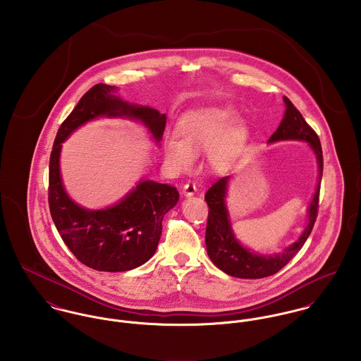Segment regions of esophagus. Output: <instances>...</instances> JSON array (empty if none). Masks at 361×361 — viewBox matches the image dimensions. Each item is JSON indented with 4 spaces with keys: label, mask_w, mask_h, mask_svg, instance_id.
<instances>
[{
    "label": "esophagus",
    "mask_w": 361,
    "mask_h": 361,
    "mask_svg": "<svg viewBox=\"0 0 361 361\" xmlns=\"http://www.w3.org/2000/svg\"><path fill=\"white\" fill-rule=\"evenodd\" d=\"M196 192H197V188H196V185H195L193 182H188V183H185L183 188H182V193H183L185 196H193Z\"/></svg>",
    "instance_id": "esophagus-1"
}]
</instances>
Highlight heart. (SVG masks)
Listing matches in <instances>:
<instances>
[{"instance_id": "obj_1", "label": "heart", "mask_w": 361, "mask_h": 361, "mask_svg": "<svg viewBox=\"0 0 361 361\" xmlns=\"http://www.w3.org/2000/svg\"><path fill=\"white\" fill-rule=\"evenodd\" d=\"M178 135H168L162 150L175 171H188L197 158V149L207 146V161L216 171L232 166L243 154L247 123L236 118L232 106L208 105L186 112L176 125Z\"/></svg>"}]
</instances>
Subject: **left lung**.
I'll list each match as a JSON object with an SVG mask.
<instances>
[{
    "mask_svg": "<svg viewBox=\"0 0 361 361\" xmlns=\"http://www.w3.org/2000/svg\"><path fill=\"white\" fill-rule=\"evenodd\" d=\"M286 104L285 116L269 137V143L279 140H305L314 150L319 168V180L309 207V224L305 228L302 236L292 246L285 249L279 255L272 256H261L256 255L247 249H245L235 238L231 222L228 218V211L225 206V195H226V183L229 180L228 176L216 180L207 190L206 199L208 204V219L206 228V246L208 257L211 261L222 269L225 274L236 278L246 279H258L276 274L282 269L292 258L298 255V252L303 247L307 238L312 231L318 215V203H319V183L322 176L324 159L322 149L318 139V135L312 130V128L305 121L300 111L290 103L288 97H283Z\"/></svg>",
    "mask_w": 361,
    "mask_h": 361,
    "instance_id": "left-lung-1",
    "label": "left lung"
}]
</instances>
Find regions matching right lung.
Wrapping results in <instances>:
<instances>
[{
    "mask_svg": "<svg viewBox=\"0 0 361 361\" xmlns=\"http://www.w3.org/2000/svg\"><path fill=\"white\" fill-rule=\"evenodd\" d=\"M115 86L99 83L61 123L50 155L49 206L52 221L68 249L89 268L106 272L129 271L154 256L164 215L179 200L176 188L142 180L119 204L90 211L75 204L63 190L59 175L61 143L80 125L97 116H129L142 121L159 142L166 115L150 106L115 97Z\"/></svg>",
    "mask_w": 361,
    "mask_h": 361,
    "instance_id": "1",
    "label": "right lung"
}]
</instances>
